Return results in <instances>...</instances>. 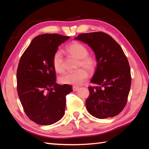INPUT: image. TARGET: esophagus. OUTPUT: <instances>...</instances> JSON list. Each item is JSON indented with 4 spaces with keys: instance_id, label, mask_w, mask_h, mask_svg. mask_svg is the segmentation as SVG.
<instances>
[{
    "instance_id": "obj_1",
    "label": "esophagus",
    "mask_w": 149,
    "mask_h": 149,
    "mask_svg": "<svg viewBox=\"0 0 149 149\" xmlns=\"http://www.w3.org/2000/svg\"><path fill=\"white\" fill-rule=\"evenodd\" d=\"M79 87L77 86H75V85H74V86H72V89L74 91H77L79 89Z\"/></svg>"
}]
</instances>
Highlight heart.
<instances>
[{"instance_id": "b5f03b06", "label": "heart", "mask_w": 149, "mask_h": 149, "mask_svg": "<svg viewBox=\"0 0 149 149\" xmlns=\"http://www.w3.org/2000/svg\"><path fill=\"white\" fill-rule=\"evenodd\" d=\"M66 52L71 57L78 59L77 68H79L74 72L66 73L59 77V81L64 84H80L87 79L88 73L93 72L97 66L95 57L88 55L87 47L81 43L72 42L65 49ZM52 66L54 70L61 74L65 72L64 58L60 50H56L52 58Z\"/></svg>"}]
</instances>
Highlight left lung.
Listing matches in <instances>:
<instances>
[{"mask_svg":"<svg viewBox=\"0 0 149 149\" xmlns=\"http://www.w3.org/2000/svg\"><path fill=\"white\" fill-rule=\"evenodd\" d=\"M75 40L87 43L95 54L97 66L88 87V111L97 118L118 115L127 104L131 84V69L121 47L103 32L82 33Z\"/></svg>","mask_w":149,"mask_h":149,"instance_id":"obj_1","label":"left lung"}]
</instances>
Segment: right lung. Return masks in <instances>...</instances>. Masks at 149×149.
Here are the masks:
<instances>
[{
    "instance_id": "right-lung-1",
    "label": "right lung",
    "mask_w": 149,
    "mask_h": 149,
    "mask_svg": "<svg viewBox=\"0 0 149 149\" xmlns=\"http://www.w3.org/2000/svg\"><path fill=\"white\" fill-rule=\"evenodd\" d=\"M70 38L58 34L34 38L22 55L17 72L18 97L29 118L42 125H51L65 114L66 96L72 86L56 83L53 54Z\"/></svg>"
}]
</instances>
